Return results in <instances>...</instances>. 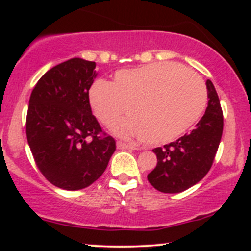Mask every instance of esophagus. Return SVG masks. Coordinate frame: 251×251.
<instances>
[{
    "mask_svg": "<svg viewBox=\"0 0 251 251\" xmlns=\"http://www.w3.org/2000/svg\"><path fill=\"white\" fill-rule=\"evenodd\" d=\"M117 148L119 150H135L134 145L124 142H117Z\"/></svg>",
    "mask_w": 251,
    "mask_h": 251,
    "instance_id": "obj_1",
    "label": "esophagus"
}]
</instances>
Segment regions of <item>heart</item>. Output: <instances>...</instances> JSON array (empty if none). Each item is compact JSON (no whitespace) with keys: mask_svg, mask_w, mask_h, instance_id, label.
Returning a JSON list of instances; mask_svg holds the SVG:
<instances>
[{"mask_svg":"<svg viewBox=\"0 0 251 251\" xmlns=\"http://www.w3.org/2000/svg\"><path fill=\"white\" fill-rule=\"evenodd\" d=\"M208 94L203 80L174 62L118 71L111 83L97 81L89 91L94 114L123 137L134 135L150 145L176 140L198 122Z\"/></svg>","mask_w":251,"mask_h":251,"instance_id":"b5f03b06","label":"heart"}]
</instances>
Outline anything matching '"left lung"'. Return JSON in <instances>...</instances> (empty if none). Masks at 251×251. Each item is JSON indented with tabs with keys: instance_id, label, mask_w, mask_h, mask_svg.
<instances>
[{
	"instance_id": "left-lung-1",
	"label": "left lung",
	"mask_w": 251,
	"mask_h": 251,
	"mask_svg": "<svg viewBox=\"0 0 251 251\" xmlns=\"http://www.w3.org/2000/svg\"><path fill=\"white\" fill-rule=\"evenodd\" d=\"M208 107L195 129L176 142L155 148L157 166L148 175L154 189L178 194L197 184L209 172L223 133V113L214 83L206 80Z\"/></svg>"
}]
</instances>
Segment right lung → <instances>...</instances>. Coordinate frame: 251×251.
I'll return each instance as SVG.
<instances>
[{"instance_id": "add662e5", "label": "right lung", "mask_w": 251, "mask_h": 251, "mask_svg": "<svg viewBox=\"0 0 251 251\" xmlns=\"http://www.w3.org/2000/svg\"><path fill=\"white\" fill-rule=\"evenodd\" d=\"M96 62L73 57L50 68L30 94L25 132L41 174L63 190L85 189L107 168L116 142L100 135L88 91Z\"/></svg>"}]
</instances>
